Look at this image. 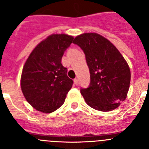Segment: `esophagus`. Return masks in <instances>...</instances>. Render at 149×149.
Returning a JSON list of instances; mask_svg holds the SVG:
<instances>
[{"label": "esophagus", "mask_w": 149, "mask_h": 149, "mask_svg": "<svg viewBox=\"0 0 149 149\" xmlns=\"http://www.w3.org/2000/svg\"><path fill=\"white\" fill-rule=\"evenodd\" d=\"M74 84L75 86H77V85H78V80H77V78L74 79Z\"/></svg>", "instance_id": "esophagus-1"}]
</instances>
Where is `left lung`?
I'll use <instances>...</instances> for the list:
<instances>
[{
	"instance_id": "left-lung-1",
	"label": "left lung",
	"mask_w": 149,
	"mask_h": 149,
	"mask_svg": "<svg viewBox=\"0 0 149 149\" xmlns=\"http://www.w3.org/2000/svg\"><path fill=\"white\" fill-rule=\"evenodd\" d=\"M73 43L84 51L90 73V85L81 89L86 103L95 110L107 112L125 100L131 82L130 68L113 43L96 33H85Z\"/></svg>"
}]
</instances>
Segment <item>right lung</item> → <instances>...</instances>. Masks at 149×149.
Here are the masks:
<instances>
[{
    "mask_svg": "<svg viewBox=\"0 0 149 149\" xmlns=\"http://www.w3.org/2000/svg\"><path fill=\"white\" fill-rule=\"evenodd\" d=\"M74 37L52 34L36 46L22 69L21 88L31 106L45 113L55 111L65 101L73 81L61 60Z\"/></svg>",
    "mask_w": 149,
    "mask_h": 149,
    "instance_id": "right-lung-1",
    "label": "right lung"
}]
</instances>
